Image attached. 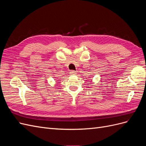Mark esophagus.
<instances>
[{
	"label": "esophagus",
	"mask_w": 146,
	"mask_h": 146,
	"mask_svg": "<svg viewBox=\"0 0 146 146\" xmlns=\"http://www.w3.org/2000/svg\"><path fill=\"white\" fill-rule=\"evenodd\" d=\"M70 75H76V72L74 71V70H72V71L70 72Z\"/></svg>",
	"instance_id": "obj_1"
}]
</instances>
